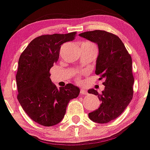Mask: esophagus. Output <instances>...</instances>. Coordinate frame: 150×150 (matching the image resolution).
<instances>
[{"label":"esophagus","instance_id":"1","mask_svg":"<svg viewBox=\"0 0 150 150\" xmlns=\"http://www.w3.org/2000/svg\"><path fill=\"white\" fill-rule=\"evenodd\" d=\"M87 94H88V92H87L86 90L82 89V88L80 90V95L81 96H82V95H87Z\"/></svg>","mask_w":150,"mask_h":150}]
</instances>
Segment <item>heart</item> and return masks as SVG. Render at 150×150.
Wrapping results in <instances>:
<instances>
[{
    "instance_id": "obj_1",
    "label": "heart",
    "mask_w": 150,
    "mask_h": 150,
    "mask_svg": "<svg viewBox=\"0 0 150 150\" xmlns=\"http://www.w3.org/2000/svg\"><path fill=\"white\" fill-rule=\"evenodd\" d=\"M81 76H82V74H77V75H76V80H77V81H79V80H80Z\"/></svg>"
}]
</instances>
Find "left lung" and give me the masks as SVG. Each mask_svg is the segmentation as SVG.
I'll return each mask as SVG.
<instances>
[{
  "label": "left lung",
  "mask_w": 150,
  "mask_h": 150,
  "mask_svg": "<svg viewBox=\"0 0 150 150\" xmlns=\"http://www.w3.org/2000/svg\"><path fill=\"white\" fill-rule=\"evenodd\" d=\"M79 36L96 42L99 47L96 74L105 79V90L99 93L94 89L89 93L98 96L101 105L89 112L90 119L99 124L108 123L124 112L133 96L134 77L132 58L123 42L115 35L102 30L85 31Z\"/></svg>",
  "instance_id": "8db88e82"
}]
</instances>
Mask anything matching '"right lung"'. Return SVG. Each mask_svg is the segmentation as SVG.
Segmentation results:
<instances>
[{
	"label": "right lung",
	"instance_id": "add662e5",
	"mask_svg": "<svg viewBox=\"0 0 150 150\" xmlns=\"http://www.w3.org/2000/svg\"><path fill=\"white\" fill-rule=\"evenodd\" d=\"M76 35V31L41 35L31 41L19 58L17 98L30 119L42 126L60 122L69 101L80 92L70 83L57 89L50 79V69L59 59L61 45Z\"/></svg>",
	"mask_w": 150,
	"mask_h": 150
}]
</instances>
